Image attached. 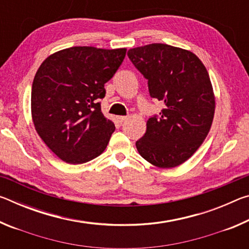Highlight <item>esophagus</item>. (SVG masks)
<instances>
[{"mask_svg": "<svg viewBox=\"0 0 249 249\" xmlns=\"http://www.w3.org/2000/svg\"><path fill=\"white\" fill-rule=\"evenodd\" d=\"M128 117L127 116H117V121L120 122V123H123V122L127 121Z\"/></svg>", "mask_w": 249, "mask_h": 249, "instance_id": "obj_1", "label": "esophagus"}]
</instances>
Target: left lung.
<instances>
[{
  "instance_id": "obj_1",
  "label": "left lung",
  "mask_w": 249,
  "mask_h": 249,
  "mask_svg": "<svg viewBox=\"0 0 249 249\" xmlns=\"http://www.w3.org/2000/svg\"><path fill=\"white\" fill-rule=\"evenodd\" d=\"M128 58L148 80L151 98L165 104L147 121L136 142L142 158L158 168H175L191 157L208 136L215 96L208 70L190 50L149 44L128 50Z\"/></svg>"
}]
</instances>
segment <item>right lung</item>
<instances>
[{
	"mask_svg": "<svg viewBox=\"0 0 249 249\" xmlns=\"http://www.w3.org/2000/svg\"><path fill=\"white\" fill-rule=\"evenodd\" d=\"M125 54L126 48L78 46L50 54L40 65L32 87V119L58 158L79 165L107 148L115 126L101 112L99 100Z\"/></svg>",
	"mask_w": 249,
	"mask_h": 249,
	"instance_id": "add662e5",
	"label": "right lung"
}]
</instances>
